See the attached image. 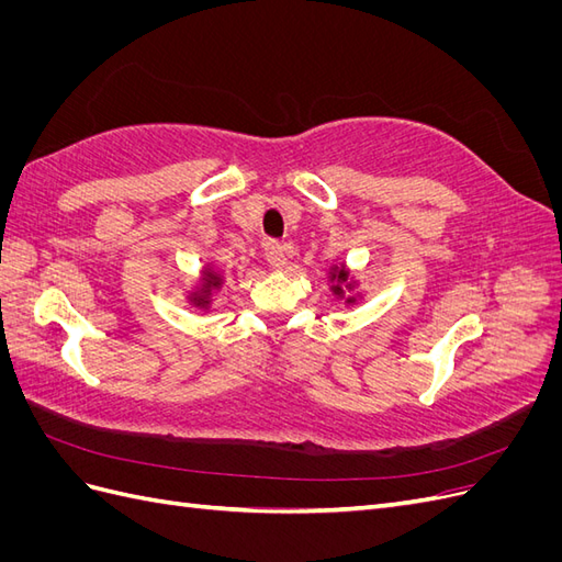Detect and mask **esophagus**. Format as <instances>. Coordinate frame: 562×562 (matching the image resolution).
Here are the masks:
<instances>
[{
  "label": "esophagus",
  "mask_w": 562,
  "mask_h": 562,
  "mask_svg": "<svg viewBox=\"0 0 562 562\" xmlns=\"http://www.w3.org/2000/svg\"><path fill=\"white\" fill-rule=\"evenodd\" d=\"M265 258H267L269 267L281 269L285 265V250L279 241H267L265 244Z\"/></svg>",
  "instance_id": "obj_1"
}]
</instances>
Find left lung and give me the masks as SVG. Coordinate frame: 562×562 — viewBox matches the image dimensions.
I'll return each instance as SVG.
<instances>
[{
    "instance_id": "left-lung-1",
    "label": "left lung",
    "mask_w": 562,
    "mask_h": 562,
    "mask_svg": "<svg viewBox=\"0 0 562 562\" xmlns=\"http://www.w3.org/2000/svg\"><path fill=\"white\" fill-rule=\"evenodd\" d=\"M330 281H333V285H330V291L337 295V297H342L345 295V288H351L356 285V281H351L349 279V271H347V267L345 265H335L333 269H330V277H328ZM356 302V297H347V304H353Z\"/></svg>"
}]
</instances>
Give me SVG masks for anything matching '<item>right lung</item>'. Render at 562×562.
<instances>
[{"mask_svg": "<svg viewBox=\"0 0 562 562\" xmlns=\"http://www.w3.org/2000/svg\"><path fill=\"white\" fill-rule=\"evenodd\" d=\"M220 285H223V274H217V271L206 267V269H203L199 285L194 288L190 295H187V300H190L194 307H199V310H209L211 302H213V293L220 291Z\"/></svg>", "mask_w": 562, "mask_h": 562, "instance_id": "1", "label": "right lung"}]
</instances>
